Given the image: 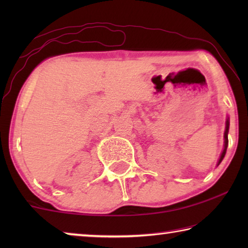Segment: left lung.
<instances>
[{
    "label": "left lung",
    "mask_w": 248,
    "mask_h": 248,
    "mask_svg": "<svg viewBox=\"0 0 248 248\" xmlns=\"http://www.w3.org/2000/svg\"><path fill=\"white\" fill-rule=\"evenodd\" d=\"M229 127H230V121H229V118H228V119H226V124H225V131H224V149H223V151H222L221 156H220V158H219V162H217V165H219L220 163L222 162V159H223L224 155H225V153H226V149H228V144H229V139H228Z\"/></svg>",
    "instance_id": "left-lung-1"
}]
</instances>
